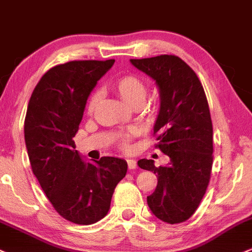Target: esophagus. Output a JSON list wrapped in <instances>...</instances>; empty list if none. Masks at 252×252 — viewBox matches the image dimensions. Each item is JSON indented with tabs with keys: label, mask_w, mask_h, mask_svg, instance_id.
<instances>
[{
	"label": "esophagus",
	"mask_w": 252,
	"mask_h": 252,
	"mask_svg": "<svg viewBox=\"0 0 252 252\" xmlns=\"http://www.w3.org/2000/svg\"><path fill=\"white\" fill-rule=\"evenodd\" d=\"M126 164H128V167L129 170H134V168H136V161H135L134 159H128L126 160Z\"/></svg>",
	"instance_id": "esophagus-1"
}]
</instances>
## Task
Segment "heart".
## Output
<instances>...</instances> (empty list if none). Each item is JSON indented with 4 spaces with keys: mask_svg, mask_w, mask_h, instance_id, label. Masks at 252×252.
I'll return each mask as SVG.
<instances>
[{
    "mask_svg": "<svg viewBox=\"0 0 252 252\" xmlns=\"http://www.w3.org/2000/svg\"><path fill=\"white\" fill-rule=\"evenodd\" d=\"M112 90L117 93L124 103L129 104L130 106H136L141 105L145 100L147 88H146L145 82L142 79L134 74H126L116 79L112 84ZM99 101H100V94L98 92L92 93L88 98L87 104H86V111L90 115H92L98 107ZM140 134V130L137 128H131L128 131L122 134L118 137V143L120 147L123 151H129L130 149V142L132 137L137 136Z\"/></svg>",
    "mask_w": 252,
    "mask_h": 252,
    "instance_id": "1",
    "label": "heart"
}]
</instances>
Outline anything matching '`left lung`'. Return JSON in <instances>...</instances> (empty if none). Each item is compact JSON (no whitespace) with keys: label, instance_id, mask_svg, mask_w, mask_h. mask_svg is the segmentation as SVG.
<instances>
[{"label":"left lung","instance_id":"1","mask_svg":"<svg viewBox=\"0 0 252 252\" xmlns=\"http://www.w3.org/2000/svg\"><path fill=\"white\" fill-rule=\"evenodd\" d=\"M130 62L159 87L156 147L170 158V164L159 167L151 159L137 161L158 177L148 207L165 222H184L200 206L211 179L213 124L206 93L195 71L175 55Z\"/></svg>","mask_w":252,"mask_h":252}]
</instances>
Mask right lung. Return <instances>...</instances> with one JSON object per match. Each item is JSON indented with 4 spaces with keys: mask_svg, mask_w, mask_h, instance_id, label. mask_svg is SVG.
Listing matches in <instances>:
<instances>
[{
    "mask_svg": "<svg viewBox=\"0 0 252 252\" xmlns=\"http://www.w3.org/2000/svg\"><path fill=\"white\" fill-rule=\"evenodd\" d=\"M113 63L115 60L70 61L49 69L33 90L25 117L33 175L55 211L77 225L103 219L115 188L128 170L126 160L113 157L85 162L73 140L88 95Z\"/></svg>",
    "mask_w": 252,
    "mask_h": 252,
    "instance_id": "add662e5",
    "label": "right lung"
}]
</instances>
